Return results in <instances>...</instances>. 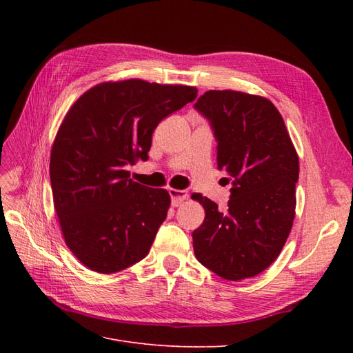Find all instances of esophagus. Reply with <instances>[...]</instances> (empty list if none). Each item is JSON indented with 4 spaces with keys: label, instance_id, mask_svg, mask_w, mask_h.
Wrapping results in <instances>:
<instances>
[{
    "label": "esophagus",
    "instance_id": "34e87169",
    "mask_svg": "<svg viewBox=\"0 0 353 353\" xmlns=\"http://www.w3.org/2000/svg\"><path fill=\"white\" fill-rule=\"evenodd\" d=\"M169 194H170V199H172V206H175V208L181 206L184 201L188 200V194H187V191H184V190L169 188Z\"/></svg>",
    "mask_w": 353,
    "mask_h": 353
}]
</instances>
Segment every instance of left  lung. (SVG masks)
<instances>
[{"label": "left lung", "instance_id": "8db88e82", "mask_svg": "<svg viewBox=\"0 0 353 353\" xmlns=\"http://www.w3.org/2000/svg\"><path fill=\"white\" fill-rule=\"evenodd\" d=\"M194 108L212 123L218 168L234 179L225 210L191 196L206 213L193 232L196 258L223 280L252 279L279 258L293 227L299 156L268 99L210 90Z\"/></svg>", "mask_w": 353, "mask_h": 353}]
</instances>
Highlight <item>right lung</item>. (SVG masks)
<instances>
[{
	"mask_svg": "<svg viewBox=\"0 0 353 353\" xmlns=\"http://www.w3.org/2000/svg\"><path fill=\"white\" fill-rule=\"evenodd\" d=\"M196 97L188 85L126 79L95 85L72 104L50 179L63 239L83 266L114 274L150 252L170 196L135 183L126 166L147 160L159 122Z\"/></svg>",
	"mask_w": 353,
	"mask_h": 353,
	"instance_id": "obj_1",
	"label": "right lung"
}]
</instances>
